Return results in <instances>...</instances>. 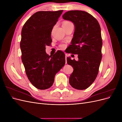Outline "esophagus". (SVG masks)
I'll return each mask as SVG.
<instances>
[{
	"label": "esophagus",
	"mask_w": 122,
	"mask_h": 122,
	"mask_svg": "<svg viewBox=\"0 0 122 122\" xmlns=\"http://www.w3.org/2000/svg\"><path fill=\"white\" fill-rule=\"evenodd\" d=\"M66 64H67V57L68 56V54H66Z\"/></svg>",
	"instance_id": "1"
}]
</instances>
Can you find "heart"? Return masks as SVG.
Instances as JSON below:
<instances>
[{"label": "heart", "mask_w": 122, "mask_h": 122, "mask_svg": "<svg viewBox=\"0 0 122 122\" xmlns=\"http://www.w3.org/2000/svg\"><path fill=\"white\" fill-rule=\"evenodd\" d=\"M66 22H64V23H66ZM66 45H65V44H61V45H60V47L61 48H62V49L65 48L66 47Z\"/></svg>", "instance_id": "1"}]
</instances>
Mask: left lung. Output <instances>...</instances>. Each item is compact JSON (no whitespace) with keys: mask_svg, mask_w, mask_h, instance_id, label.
Segmentation results:
<instances>
[{"mask_svg":"<svg viewBox=\"0 0 122 122\" xmlns=\"http://www.w3.org/2000/svg\"><path fill=\"white\" fill-rule=\"evenodd\" d=\"M63 19L72 22L75 30L69 53L78 54V60L67 57V63L74 69L69 77L70 84L77 90H83L93 83L98 75L102 59V40L98 21L82 10H69Z\"/></svg>","mask_w":122,"mask_h":122,"instance_id":"left-lung-1","label":"left lung"}]
</instances>
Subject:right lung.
Instances as JSON below:
<instances>
[{
    "label": "right lung",
    "mask_w": 122,
    "mask_h": 122,
    "mask_svg": "<svg viewBox=\"0 0 122 122\" xmlns=\"http://www.w3.org/2000/svg\"><path fill=\"white\" fill-rule=\"evenodd\" d=\"M63 10L39 11L26 22L21 31V59L31 84L39 90L49 88L56 74L65 64V55L57 51L53 55L46 52L52 42L51 31Z\"/></svg>",
    "instance_id": "right-lung-1"
}]
</instances>
